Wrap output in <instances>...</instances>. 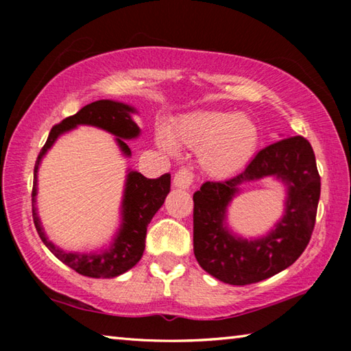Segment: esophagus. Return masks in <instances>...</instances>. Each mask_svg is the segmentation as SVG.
<instances>
[{"mask_svg":"<svg viewBox=\"0 0 351 351\" xmlns=\"http://www.w3.org/2000/svg\"><path fill=\"white\" fill-rule=\"evenodd\" d=\"M173 182H175L176 187L189 189L190 186H192V182H193V173H192V170L186 169V167L180 169V170H178L176 173H175Z\"/></svg>","mask_w":351,"mask_h":351,"instance_id":"esophagus-1","label":"esophagus"}]
</instances>
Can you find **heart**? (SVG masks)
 <instances>
[{"label":"heart","instance_id":"b5f03b06","mask_svg":"<svg viewBox=\"0 0 351 351\" xmlns=\"http://www.w3.org/2000/svg\"><path fill=\"white\" fill-rule=\"evenodd\" d=\"M156 139L169 153H176L178 145L199 150V162L207 173L229 176L252 158L258 128L247 116L206 110L182 116L171 132L159 127Z\"/></svg>","mask_w":351,"mask_h":351}]
</instances>
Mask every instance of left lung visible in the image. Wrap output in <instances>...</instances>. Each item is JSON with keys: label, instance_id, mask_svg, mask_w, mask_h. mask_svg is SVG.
Masks as SVG:
<instances>
[{"label": "left lung", "instance_id": "1", "mask_svg": "<svg viewBox=\"0 0 351 351\" xmlns=\"http://www.w3.org/2000/svg\"><path fill=\"white\" fill-rule=\"evenodd\" d=\"M276 176L289 186L285 215L258 241L234 237L223 224L225 207L243 182ZM320 197L313 147L293 136L260 150L240 173L207 181L193 193V252L201 268L229 285H251L276 276L300 257L310 243Z\"/></svg>", "mask_w": 351, "mask_h": 351}]
</instances>
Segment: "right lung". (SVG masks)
<instances>
[{"instance_id": "obj_1", "label": "right lung", "mask_w": 351, "mask_h": 351, "mask_svg": "<svg viewBox=\"0 0 351 351\" xmlns=\"http://www.w3.org/2000/svg\"><path fill=\"white\" fill-rule=\"evenodd\" d=\"M133 112L134 108L125 104L112 102V100H96V102L83 106L74 116L63 119L60 123L52 127L46 144L41 148L37 161H35L32 187L34 203L35 195H37V171L40 161L58 136L71 128H75L77 125L99 127L117 136L116 141L119 147H121L123 154L130 156L132 150L125 144V139H133L141 132L138 123L132 117ZM125 186V195H123L122 201V226L110 249L99 254L62 251L60 247L52 245L47 240L37 217V210L32 207L34 224L41 241L58 260H62L64 265L82 276L111 278L132 269L144 254L148 223L152 221L153 215L158 212L159 207L164 204V199L170 192V173H164L156 180H148L138 171H130Z\"/></svg>"}]
</instances>
